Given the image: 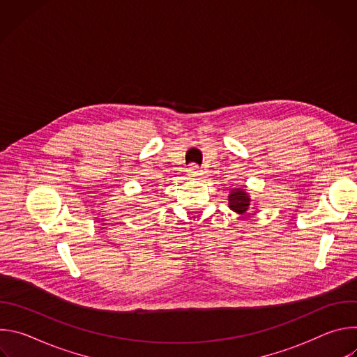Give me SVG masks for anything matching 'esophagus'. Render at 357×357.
Listing matches in <instances>:
<instances>
[{
	"label": "esophagus",
	"mask_w": 357,
	"mask_h": 357,
	"mask_svg": "<svg viewBox=\"0 0 357 357\" xmlns=\"http://www.w3.org/2000/svg\"><path fill=\"white\" fill-rule=\"evenodd\" d=\"M186 174H188V176H189V178H197V176L203 175L202 169H200L197 165H195V164H192V165H189V167H188Z\"/></svg>",
	"instance_id": "esophagus-1"
}]
</instances>
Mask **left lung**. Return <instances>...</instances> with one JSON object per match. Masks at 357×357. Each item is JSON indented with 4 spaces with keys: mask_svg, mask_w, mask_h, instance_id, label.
<instances>
[{
    "mask_svg": "<svg viewBox=\"0 0 357 357\" xmlns=\"http://www.w3.org/2000/svg\"><path fill=\"white\" fill-rule=\"evenodd\" d=\"M227 200H229V208L237 215H245V213L254 215L256 212L252 211H257V203L251 200L250 193L244 188L231 189Z\"/></svg>",
    "mask_w": 357,
    "mask_h": 357,
    "instance_id": "1",
    "label": "left lung"
}]
</instances>
